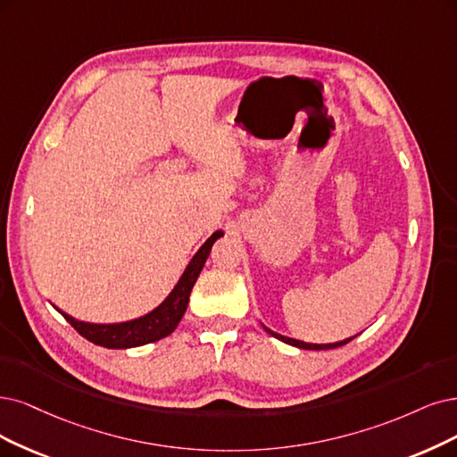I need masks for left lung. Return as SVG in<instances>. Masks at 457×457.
<instances>
[{
    "label": "left lung",
    "instance_id": "left-lung-1",
    "mask_svg": "<svg viewBox=\"0 0 457 457\" xmlns=\"http://www.w3.org/2000/svg\"><path fill=\"white\" fill-rule=\"evenodd\" d=\"M265 331H267L269 335H273L275 339H278V341H282V343H286V345H292V346L303 348V350H329V348H337V346H345L346 343H350V341L353 339V337H350V339H345V341H339V343H331V345H311V343H303V341L290 339V337L278 335V333H275V331H271V329H267V328H265Z\"/></svg>",
    "mask_w": 457,
    "mask_h": 457
}]
</instances>
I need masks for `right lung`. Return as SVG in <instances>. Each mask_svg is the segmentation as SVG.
Listing matches in <instances>:
<instances>
[{"label": "right lung", "instance_id": "obj_1", "mask_svg": "<svg viewBox=\"0 0 457 457\" xmlns=\"http://www.w3.org/2000/svg\"><path fill=\"white\" fill-rule=\"evenodd\" d=\"M222 231H214L211 235L205 245L197 250V254L192 258L188 267H186V271L182 273L173 292L169 294L162 305L152 312L122 324H88L80 322V320H75L73 316L65 312H62V316L79 331V335L84 337V339L105 348H133L163 339V337L175 331V328L182 320L186 307H188L190 292L201 273V269L211 254L214 241L218 237H222Z\"/></svg>", "mask_w": 457, "mask_h": 457}]
</instances>
